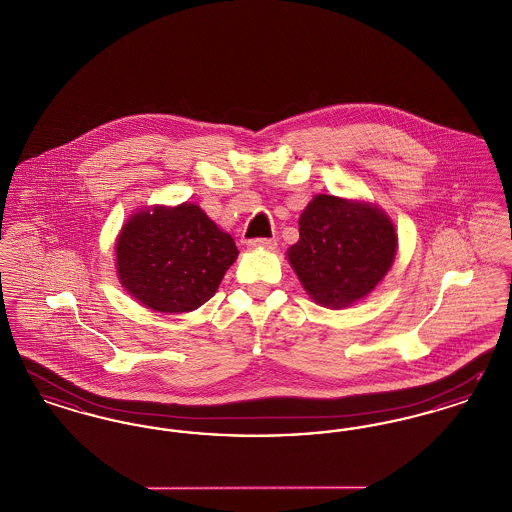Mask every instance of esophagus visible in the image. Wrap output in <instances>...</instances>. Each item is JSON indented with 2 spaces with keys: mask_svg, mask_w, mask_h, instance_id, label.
I'll use <instances>...</instances> for the list:
<instances>
[{
  "mask_svg": "<svg viewBox=\"0 0 512 512\" xmlns=\"http://www.w3.org/2000/svg\"><path fill=\"white\" fill-rule=\"evenodd\" d=\"M247 247L249 249H274L276 240H272V238H253V240H247Z\"/></svg>",
  "mask_w": 512,
  "mask_h": 512,
  "instance_id": "obj_1",
  "label": "esophagus"
}]
</instances>
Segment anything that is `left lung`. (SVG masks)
Segmentation results:
<instances>
[{
    "mask_svg": "<svg viewBox=\"0 0 512 512\" xmlns=\"http://www.w3.org/2000/svg\"><path fill=\"white\" fill-rule=\"evenodd\" d=\"M395 251V226L382 209L318 194L299 217V242L288 249V261L318 305L340 309L378 286Z\"/></svg>",
    "mask_w": 512,
    "mask_h": 512,
    "instance_id": "obj_1",
    "label": "left lung"
}]
</instances>
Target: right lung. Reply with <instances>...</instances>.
I'll use <instances>...</instances> for the list:
<instances>
[{
	"label": "right lung",
	"mask_w": 512,
	"mask_h": 512,
	"mask_svg": "<svg viewBox=\"0 0 512 512\" xmlns=\"http://www.w3.org/2000/svg\"><path fill=\"white\" fill-rule=\"evenodd\" d=\"M115 253L126 292L147 309L178 315L215 295L238 247L195 203H182L132 215Z\"/></svg>",
	"instance_id": "add662e5"
}]
</instances>
